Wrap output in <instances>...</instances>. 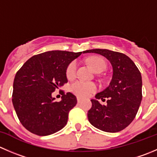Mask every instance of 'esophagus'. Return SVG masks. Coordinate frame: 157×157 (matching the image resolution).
<instances>
[{
    "label": "esophagus",
    "mask_w": 157,
    "mask_h": 157,
    "mask_svg": "<svg viewBox=\"0 0 157 157\" xmlns=\"http://www.w3.org/2000/svg\"><path fill=\"white\" fill-rule=\"evenodd\" d=\"M80 102H81V99H80V97H77V103H80Z\"/></svg>",
    "instance_id": "1"
}]
</instances>
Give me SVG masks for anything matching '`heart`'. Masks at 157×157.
Here are the masks:
<instances>
[{"mask_svg": "<svg viewBox=\"0 0 157 157\" xmlns=\"http://www.w3.org/2000/svg\"><path fill=\"white\" fill-rule=\"evenodd\" d=\"M88 63L92 67L94 72L101 73L106 69V63L102 57H91L87 60ZM77 72V63L76 60H74L69 63L66 70L67 78L69 80L75 78ZM97 90V85L95 83L85 82L83 80H77L71 85V90L73 94L79 97H86L96 92Z\"/></svg>", "mask_w": 157, "mask_h": 157, "instance_id": "b5f03b06", "label": "heart"}]
</instances>
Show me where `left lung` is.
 I'll return each mask as SVG.
<instances>
[{"label":"left lung","mask_w":157,"mask_h":157,"mask_svg":"<svg viewBox=\"0 0 157 157\" xmlns=\"http://www.w3.org/2000/svg\"><path fill=\"white\" fill-rule=\"evenodd\" d=\"M83 53H96L110 61L113 77L109 85L91 100L87 113L90 123L96 128L109 133L125 129L136 117L142 100V77L133 60L124 54L106 49H93ZM108 100L106 106L97 99Z\"/></svg>","instance_id":"1"}]
</instances>
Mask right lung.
Returning <instances> with one entry per match:
<instances>
[{"mask_svg":"<svg viewBox=\"0 0 157 157\" xmlns=\"http://www.w3.org/2000/svg\"><path fill=\"white\" fill-rule=\"evenodd\" d=\"M81 54L52 51L36 54L17 72L12 103L20 122L30 133L48 136L65 127L77 97L61 91L62 100L57 102L51 94L67 83V67Z\"/></svg>","mask_w":157,"mask_h":157,"instance_id":"1","label":"right lung"}]
</instances>
